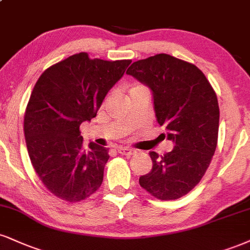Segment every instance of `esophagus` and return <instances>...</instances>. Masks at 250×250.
<instances>
[{
    "instance_id": "1",
    "label": "esophagus",
    "mask_w": 250,
    "mask_h": 250,
    "mask_svg": "<svg viewBox=\"0 0 250 250\" xmlns=\"http://www.w3.org/2000/svg\"><path fill=\"white\" fill-rule=\"evenodd\" d=\"M117 151H119V154L121 155H127V156H130L135 154V150L133 149H128V148H123V146H121V148L117 149Z\"/></svg>"
}]
</instances>
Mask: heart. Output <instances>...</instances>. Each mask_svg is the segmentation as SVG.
Returning a JSON list of instances; mask_svg holds the SVG:
<instances>
[{"mask_svg":"<svg viewBox=\"0 0 250 250\" xmlns=\"http://www.w3.org/2000/svg\"><path fill=\"white\" fill-rule=\"evenodd\" d=\"M140 87H143V86H141V85H136L135 87H133V88H131L130 91H133V89H136V88H140Z\"/></svg>","mask_w":250,"mask_h":250,"instance_id":"heart-1","label":"heart"}]
</instances>
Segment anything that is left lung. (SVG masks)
Listing matches in <instances>:
<instances>
[{"label": "left lung", "instance_id": "8db88e82", "mask_svg": "<svg viewBox=\"0 0 250 250\" xmlns=\"http://www.w3.org/2000/svg\"><path fill=\"white\" fill-rule=\"evenodd\" d=\"M127 74L150 88L158 125L174 146L164 156L150 152L152 169L138 182L158 199H178L200 182L214 155L220 115L215 92L197 66L165 53L133 62Z\"/></svg>", "mask_w": 250, "mask_h": 250}]
</instances>
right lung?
<instances>
[{"mask_svg":"<svg viewBox=\"0 0 250 250\" xmlns=\"http://www.w3.org/2000/svg\"><path fill=\"white\" fill-rule=\"evenodd\" d=\"M130 62L81 52L51 66L36 83L24 116L26 146L45 188L62 200H83L102 184L108 149L94 142L86 148L79 128L96 116Z\"/></svg>","mask_w":250,"mask_h":250,"instance_id":"add662e5","label":"right lung"}]
</instances>
